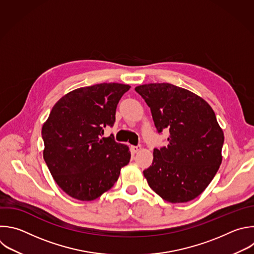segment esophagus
<instances>
[{
	"label": "esophagus",
	"mask_w": 254,
	"mask_h": 254,
	"mask_svg": "<svg viewBox=\"0 0 254 254\" xmlns=\"http://www.w3.org/2000/svg\"><path fill=\"white\" fill-rule=\"evenodd\" d=\"M141 148V145L140 144H138V145H133V146H131V150H132V152H137L139 149Z\"/></svg>",
	"instance_id": "obj_1"
}]
</instances>
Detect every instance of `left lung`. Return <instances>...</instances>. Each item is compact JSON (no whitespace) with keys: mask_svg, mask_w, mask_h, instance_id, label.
<instances>
[{"mask_svg":"<svg viewBox=\"0 0 254 254\" xmlns=\"http://www.w3.org/2000/svg\"><path fill=\"white\" fill-rule=\"evenodd\" d=\"M135 92L150 108L158 133L170 130L167 145L153 149L143 176L150 189L172 203L197 197L221 164L224 141L211 107L195 94L172 83H147Z\"/></svg>","mask_w":254,"mask_h":254,"instance_id":"obj_1","label":"left lung"}]
</instances>
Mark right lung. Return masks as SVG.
Instances as JSON below:
<instances>
[{"label":"right lung","instance_id":"obj_1","mask_svg":"<svg viewBox=\"0 0 254 254\" xmlns=\"http://www.w3.org/2000/svg\"><path fill=\"white\" fill-rule=\"evenodd\" d=\"M129 86L104 82L79 88L53 107L42 128L44 159L57 185L69 196L90 201L117 183L130 151L114 136L102 137L116 122L117 106Z\"/></svg>","mask_w":254,"mask_h":254}]
</instances>
